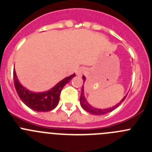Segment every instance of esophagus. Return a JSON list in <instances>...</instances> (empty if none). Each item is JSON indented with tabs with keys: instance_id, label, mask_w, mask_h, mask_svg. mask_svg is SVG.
Segmentation results:
<instances>
[{
	"instance_id": "esophagus-1",
	"label": "esophagus",
	"mask_w": 152,
	"mask_h": 152,
	"mask_svg": "<svg viewBox=\"0 0 152 152\" xmlns=\"http://www.w3.org/2000/svg\"><path fill=\"white\" fill-rule=\"evenodd\" d=\"M85 72H86V69H85L84 68H80V69L77 71L76 74H77V75H78V76H82Z\"/></svg>"
}]
</instances>
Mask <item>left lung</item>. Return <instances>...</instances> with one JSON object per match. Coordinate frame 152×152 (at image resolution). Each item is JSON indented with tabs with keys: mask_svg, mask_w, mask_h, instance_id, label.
Segmentation results:
<instances>
[{
	"mask_svg": "<svg viewBox=\"0 0 152 152\" xmlns=\"http://www.w3.org/2000/svg\"><path fill=\"white\" fill-rule=\"evenodd\" d=\"M83 83H84V82L86 81V77H85V76H83ZM127 95H128V94H127ZM127 95H125V96H124L123 99H122V100H120L119 103L115 104V106L110 107L106 108V109H99V108H96L92 107V105L89 104V102H87V100H86V98H85L84 87H83V85L81 89V92H80V106L82 107V108H83L84 110H86V112L89 113L93 114V115H104V114L108 113L111 112V111H113V110H115L116 107H118L119 106V104H120L122 102H124V100H125V98H126Z\"/></svg>",
	"mask_w": 152,
	"mask_h": 152,
	"instance_id": "left-lung-1",
	"label": "left lung"
}]
</instances>
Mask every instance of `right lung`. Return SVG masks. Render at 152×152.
Returning a JSON list of instances; mask_svg holds the SVG:
<instances>
[{"instance_id": "add662e5", "label": "right lung", "mask_w": 152, "mask_h": 152, "mask_svg": "<svg viewBox=\"0 0 152 152\" xmlns=\"http://www.w3.org/2000/svg\"><path fill=\"white\" fill-rule=\"evenodd\" d=\"M75 76V74L65 77L55 86L45 92H32L20 83L16 72L14 70V85L18 96L24 104L37 112H48L53 110L59 104L60 95L63 86Z\"/></svg>"}]
</instances>
